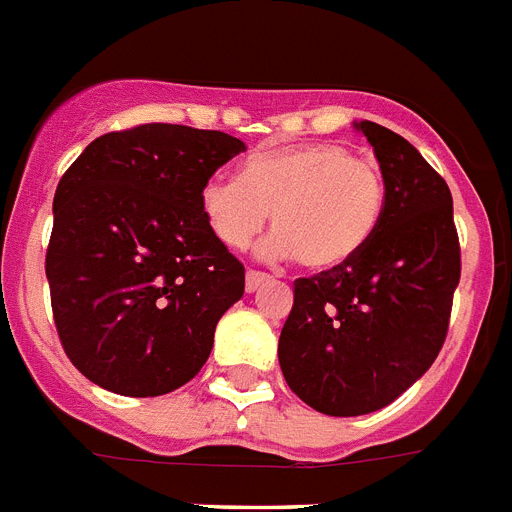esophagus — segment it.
Listing matches in <instances>:
<instances>
[{
    "mask_svg": "<svg viewBox=\"0 0 512 512\" xmlns=\"http://www.w3.org/2000/svg\"><path fill=\"white\" fill-rule=\"evenodd\" d=\"M266 279H269V274L259 272V269H248V272H246V290L256 292L261 285H264Z\"/></svg>",
    "mask_w": 512,
    "mask_h": 512,
    "instance_id": "34e87169",
    "label": "esophagus"
}]
</instances>
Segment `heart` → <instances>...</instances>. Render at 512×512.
<instances>
[{
  "mask_svg": "<svg viewBox=\"0 0 512 512\" xmlns=\"http://www.w3.org/2000/svg\"><path fill=\"white\" fill-rule=\"evenodd\" d=\"M199 207L227 248H246L272 212L277 230L264 253L298 256L305 269L331 272L373 240L386 209V183L370 160L342 144H285L248 157L240 178H207Z\"/></svg>",
  "mask_w": 512,
  "mask_h": 512,
  "instance_id": "obj_1",
  "label": "heart"
}]
</instances>
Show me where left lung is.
<instances>
[{
  "mask_svg": "<svg viewBox=\"0 0 512 512\" xmlns=\"http://www.w3.org/2000/svg\"><path fill=\"white\" fill-rule=\"evenodd\" d=\"M355 129L381 165L383 220L349 264L295 279L279 334L287 386L331 417L378 412L430 370L461 279L448 183L396 131L373 121Z\"/></svg>",
  "mask_w": 512,
  "mask_h": 512,
  "instance_id": "1",
  "label": "left lung"
}]
</instances>
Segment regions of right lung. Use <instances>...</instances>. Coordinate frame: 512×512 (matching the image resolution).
I'll list each match as a JSON object with an SVG mask.
<instances>
[{
    "instance_id": "1",
    "label": "right lung",
    "mask_w": 512,
    "mask_h": 512,
    "mask_svg": "<svg viewBox=\"0 0 512 512\" xmlns=\"http://www.w3.org/2000/svg\"><path fill=\"white\" fill-rule=\"evenodd\" d=\"M243 150L222 131L142 124L90 142L61 176L46 277L61 347L87 381L163 396L202 370L246 269L199 191Z\"/></svg>"
}]
</instances>
